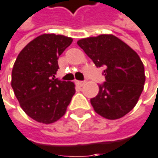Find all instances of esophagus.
<instances>
[{
	"label": "esophagus",
	"instance_id": "1",
	"mask_svg": "<svg viewBox=\"0 0 158 158\" xmlns=\"http://www.w3.org/2000/svg\"><path fill=\"white\" fill-rule=\"evenodd\" d=\"M85 84V82H84V81H76V85L78 86H83Z\"/></svg>",
	"mask_w": 158,
	"mask_h": 158
}]
</instances>
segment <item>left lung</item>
<instances>
[{"mask_svg":"<svg viewBox=\"0 0 158 158\" xmlns=\"http://www.w3.org/2000/svg\"><path fill=\"white\" fill-rule=\"evenodd\" d=\"M77 44L97 67H105L106 82L90 100L95 112L110 120L123 117L135 107L143 90L144 67L139 55L113 34L83 38Z\"/></svg>","mask_w":158,"mask_h":158,"instance_id":"1","label":"left lung"}]
</instances>
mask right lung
<instances>
[{"instance_id":"add662e5","label":"right lung","mask_w":158,"mask_h":158,"mask_svg":"<svg viewBox=\"0 0 158 158\" xmlns=\"http://www.w3.org/2000/svg\"><path fill=\"white\" fill-rule=\"evenodd\" d=\"M73 38L42 34L18 54L12 70L11 85L23 111L33 120L52 124L66 113L75 85L56 79L57 60Z\"/></svg>"}]
</instances>
